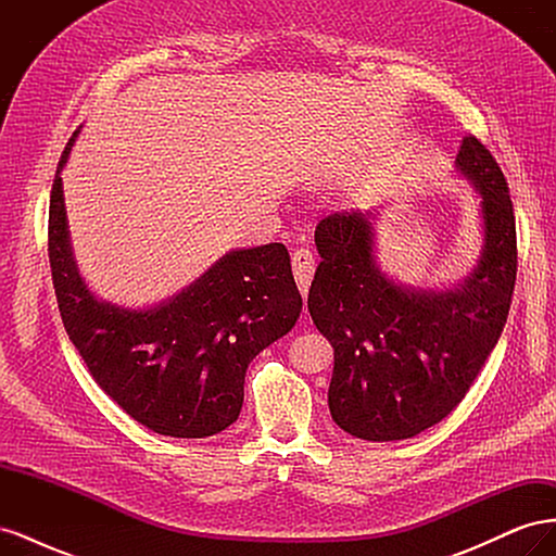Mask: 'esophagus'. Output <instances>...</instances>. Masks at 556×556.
Here are the masks:
<instances>
[{
	"label": "esophagus",
	"mask_w": 556,
	"mask_h": 556,
	"mask_svg": "<svg viewBox=\"0 0 556 556\" xmlns=\"http://www.w3.org/2000/svg\"><path fill=\"white\" fill-rule=\"evenodd\" d=\"M292 274H294L299 292L306 296L313 274H315V257L308 248H296L292 252Z\"/></svg>",
	"instance_id": "esophagus-1"
}]
</instances>
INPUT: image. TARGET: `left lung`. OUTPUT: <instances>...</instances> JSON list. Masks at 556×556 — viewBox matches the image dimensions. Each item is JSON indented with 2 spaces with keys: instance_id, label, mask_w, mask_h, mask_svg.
I'll use <instances>...</instances> for the list:
<instances>
[{
  "instance_id": "1",
  "label": "left lung",
  "mask_w": 556,
  "mask_h": 556,
  "mask_svg": "<svg viewBox=\"0 0 556 556\" xmlns=\"http://www.w3.org/2000/svg\"><path fill=\"white\" fill-rule=\"evenodd\" d=\"M457 166L482 197L484 252L462 288L415 292L374 262V215L331 213L317 223L319 257L308 313L333 348L329 410L355 439L403 441L459 406L506 327L517 231L506 176L476 137Z\"/></svg>"
}]
</instances>
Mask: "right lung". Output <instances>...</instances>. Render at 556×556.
Listing matches in <instances>:
<instances>
[{
	"instance_id": "add662e5",
	"label": "right lung",
	"mask_w": 556,
	"mask_h": 556,
	"mask_svg": "<svg viewBox=\"0 0 556 556\" xmlns=\"http://www.w3.org/2000/svg\"><path fill=\"white\" fill-rule=\"evenodd\" d=\"M50 190L48 260L58 308L90 376L131 419L172 439L220 433L243 406L248 364L301 313L282 243L233 250L166 304L125 311L90 294L72 255L60 172Z\"/></svg>"
}]
</instances>
